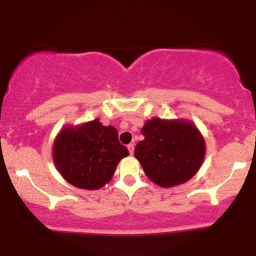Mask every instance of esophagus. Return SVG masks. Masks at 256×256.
Masks as SVG:
<instances>
[{
    "instance_id": "obj_1",
    "label": "esophagus",
    "mask_w": 256,
    "mask_h": 256,
    "mask_svg": "<svg viewBox=\"0 0 256 256\" xmlns=\"http://www.w3.org/2000/svg\"><path fill=\"white\" fill-rule=\"evenodd\" d=\"M128 152H130L131 155L134 154V143H130V144L128 146Z\"/></svg>"
}]
</instances>
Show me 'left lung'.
<instances>
[{"instance_id":"left-lung-1","label":"left lung","mask_w":256,"mask_h":256,"mask_svg":"<svg viewBox=\"0 0 256 256\" xmlns=\"http://www.w3.org/2000/svg\"><path fill=\"white\" fill-rule=\"evenodd\" d=\"M144 140L134 148V156L146 177L162 188L183 184L196 174L204 158L201 132L186 120H148L142 128Z\"/></svg>"}]
</instances>
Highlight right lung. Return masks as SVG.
Masks as SVG:
<instances>
[{"label": "right lung", "instance_id": "add662e5", "mask_svg": "<svg viewBox=\"0 0 256 256\" xmlns=\"http://www.w3.org/2000/svg\"><path fill=\"white\" fill-rule=\"evenodd\" d=\"M128 155L116 128L104 126L98 119L64 128L52 144V158L60 174L70 184L86 190L107 184L119 161Z\"/></svg>", "mask_w": 256, "mask_h": 256}]
</instances>
